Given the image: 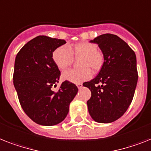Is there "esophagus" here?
Segmentation results:
<instances>
[{
    "instance_id": "obj_1",
    "label": "esophagus",
    "mask_w": 151,
    "mask_h": 151,
    "mask_svg": "<svg viewBox=\"0 0 151 151\" xmlns=\"http://www.w3.org/2000/svg\"><path fill=\"white\" fill-rule=\"evenodd\" d=\"M82 86H83V85H82V84H77V87H78V89H81V88H82Z\"/></svg>"
}]
</instances>
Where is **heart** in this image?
Wrapping results in <instances>:
<instances>
[{"instance_id":"1","label":"heart","mask_w":151,"mask_h":151,"mask_svg":"<svg viewBox=\"0 0 151 151\" xmlns=\"http://www.w3.org/2000/svg\"><path fill=\"white\" fill-rule=\"evenodd\" d=\"M98 50L96 44L81 42L72 46H60L53 51L52 60L61 70L67 69L73 61V57H81L79 62L80 69H70L63 73V80L73 84H81L91 78V71L101 69L104 63L103 55Z\"/></svg>"}]
</instances>
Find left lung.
Here are the masks:
<instances>
[{
	"mask_svg": "<svg viewBox=\"0 0 151 151\" xmlns=\"http://www.w3.org/2000/svg\"><path fill=\"white\" fill-rule=\"evenodd\" d=\"M90 42L98 44L104 63L99 74L83 84L91 92L88 111L95 122L109 123L119 119L132 102L138 81L137 57L116 35L103 34Z\"/></svg>",
	"mask_w": 151,
	"mask_h": 151,
	"instance_id": "obj_1",
	"label": "left lung"
}]
</instances>
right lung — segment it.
<instances>
[{
	"instance_id": "add662e5",
	"label": "right lung",
	"mask_w": 151,
	"mask_h": 151,
	"mask_svg": "<svg viewBox=\"0 0 151 151\" xmlns=\"http://www.w3.org/2000/svg\"><path fill=\"white\" fill-rule=\"evenodd\" d=\"M65 43L63 40L39 35L28 42L16 56L14 88L22 109L39 125L54 126L63 121L78 93L77 86L67 81L57 92L52 89L60 77L52 52Z\"/></svg>"
}]
</instances>
